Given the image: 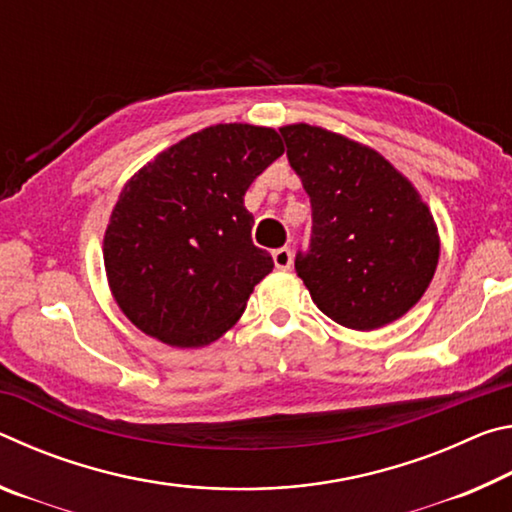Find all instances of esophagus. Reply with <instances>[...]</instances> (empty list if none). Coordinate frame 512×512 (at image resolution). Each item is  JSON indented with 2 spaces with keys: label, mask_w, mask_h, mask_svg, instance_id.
Returning a JSON list of instances; mask_svg holds the SVG:
<instances>
[{
  "label": "esophagus",
  "mask_w": 512,
  "mask_h": 512,
  "mask_svg": "<svg viewBox=\"0 0 512 512\" xmlns=\"http://www.w3.org/2000/svg\"><path fill=\"white\" fill-rule=\"evenodd\" d=\"M273 264L275 268H282V271H287L293 264V253L291 248H277L273 250Z\"/></svg>",
  "instance_id": "1"
}]
</instances>
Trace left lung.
<instances>
[{"instance_id": "8db88e82", "label": "left lung", "mask_w": 512, "mask_h": 512, "mask_svg": "<svg viewBox=\"0 0 512 512\" xmlns=\"http://www.w3.org/2000/svg\"><path fill=\"white\" fill-rule=\"evenodd\" d=\"M311 201V235L296 273L336 323L377 329L404 316L438 266L429 207L377 151L318 126L280 128Z\"/></svg>"}]
</instances>
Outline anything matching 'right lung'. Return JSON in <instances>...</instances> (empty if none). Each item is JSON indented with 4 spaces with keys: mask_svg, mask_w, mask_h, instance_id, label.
Here are the masks:
<instances>
[{
    "mask_svg": "<svg viewBox=\"0 0 512 512\" xmlns=\"http://www.w3.org/2000/svg\"><path fill=\"white\" fill-rule=\"evenodd\" d=\"M284 153L273 128L219 124L162 151L112 210L103 262L117 305L144 334L178 348L223 336L273 257L250 239L244 196Z\"/></svg>",
    "mask_w": 512,
    "mask_h": 512,
    "instance_id": "obj_1",
    "label": "right lung"
}]
</instances>
